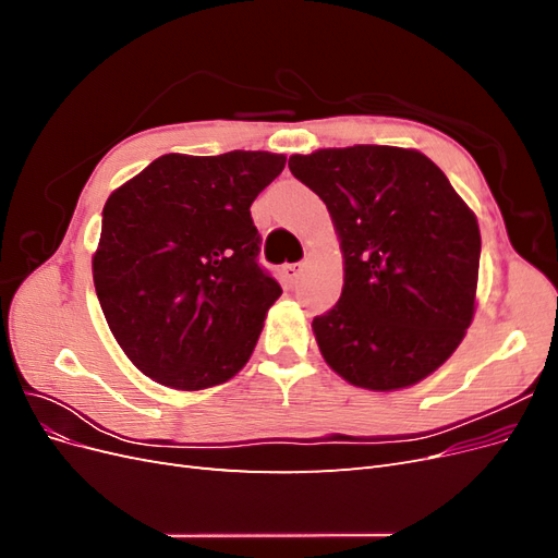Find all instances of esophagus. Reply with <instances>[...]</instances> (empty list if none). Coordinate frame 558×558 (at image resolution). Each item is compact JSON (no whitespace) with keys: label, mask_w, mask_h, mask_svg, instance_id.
<instances>
[{"label":"esophagus","mask_w":558,"mask_h":558,"mask_svg":"<svg viewBox=\"0 0 558 558\" xmlns=\"http://www.w3.org/2000/svg\"><path fill=\"white\" fill-rule=\"evenodd\" d=\"M302 269H305V263H286L283 265V275L289 277L291 281H295L302 275Z\"/></svg>","instance_id":"34e87169"}]
</instances>
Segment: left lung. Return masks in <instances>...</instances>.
<instances>
[{"mask_svg":"<svg viewBox=\"0 0 558 558\" xmlns=\"http://www.w3.org/2000/svg\"><path fill=\"white\" fill-rule=\"evenodd\" d=\"M289 167L326 202L344 256L340 300L312 320L326 363L369 391L435 373L475 314V214L412 148H320Z\"/></svg>","mask_w":558,"mask_h":558,"instance_id":"obj_1","label":"left lung"}]
</instances>
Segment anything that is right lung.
I'll list each match as a JSON object with an SVG mask.
<instances>
[{
  "label": "right lung",
  "mask_w": 558,
  "mask_h": 558,
  "mask_svg": "<svg viewBox=\"0 0 558 558\" xmlns=\"http://www.w3.org/2000/svg\"><path fill=\"white\" fill-rule=\"evenodd\" d=\"M286 165L267 150L167 154L102 211L95 291L125 356L179 391L234 377L281 286L258 263L251 205Z\"/></svg>",
  "instance_id": "obj_1"
}]
</instances>
